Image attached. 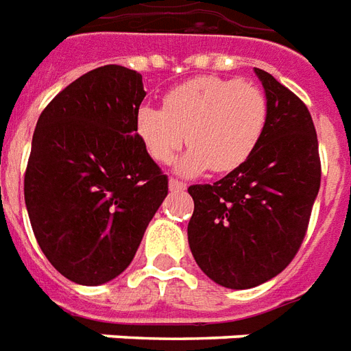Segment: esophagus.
Returning <instances> with one entry per match:
<instances>
[{"mask_svg":"<svg viewBox=\"0 0 351 351\" xmlns=\"http://www.w3.org/2000/svg\"><path fill=\"white\" fill-rule=\"evenodd\" d=\"M185 189H186V183L179 181V179H170V191L179 193V191H185Z\"/></svg>","mask_w":351,"mask_h":351,"instance_id":"esophagus-1","label":"esophagus"}]
</instances>
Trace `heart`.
<instances>
[{"label":"heart","instance_id":"1","mask_svg":"<svg viewBox=\"0 0 351 351\" xmlns=\"http://www.w3.org/2000/svg\"><path fill=\"white\" fill-rule=\"evenodd\" d=\"M269 117L262 89L239 78L200 76L168 91L162 110L144 106L136 134L153 160L168 165L185 140L178 170L230 172L254 153Z\"/></svg>","mask_w":351,"mask_h":351}]
</instances>
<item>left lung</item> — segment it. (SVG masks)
I'll list each match as a JSON object with an SVG mask.
<instances>
[{
  "instance_id": "1",
  "label": "left lung",
  "mask_w": 351,
  "mask_h": 351,
  "mask_svg": "<svg viewBox=\"0 0 351 351\" xmlns=\"http://www.w3.org/2000/svg\"><path fill=\"white\" fill-rule=\"evenodd\" d=\"M269 102L260 144L213 185H191L189 245L207 277L245 290L277 277L305 239L322 162L311 112L298 95L256 69Z\"/></svg>"
}]
</instances>
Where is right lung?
<instances>
[{"label":"right lung","mask_w":351,"mask_h":351,"mask_svg":"<svg viewBox=\"0 0 351 351\" xmlns=\"http://www.w3.org/2000/svg\"><path fill=\"white\" fill-rule=\"evenodd\" d=\"M142 74L93 69L48 102L24 176L33 234L48 262L84 286L129 267L168 194V176L136 134Z\"/></svg>","instance_id":"obj_1"}]
</instances>
